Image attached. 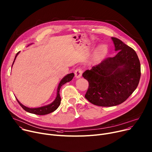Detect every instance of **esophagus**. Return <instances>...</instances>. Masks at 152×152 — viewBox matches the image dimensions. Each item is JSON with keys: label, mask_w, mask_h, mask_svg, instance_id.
<instances>
[{"label": "esophagus", "mask_w": 152, "mask_h": 152, "mask_svg": "<svg viewBox=\"0 0 152 152\" xmlns=\"http://www.w3.org/2000/svg\"><path fill=\"white\" fill-rule=\"evenodd\" d=\"M83 73V69L81 68H77L75 70V74L76 77V78H79V77H81Z\"/></svg>", "instance_id": "esophagus-1"}]
</instances>
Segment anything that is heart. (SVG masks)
Segmentation results:
<instances>
[{
    "mask_svg": "<svg viewBox=\"0 0 152 152\" xmlns=\"http://www.w3.org/2000/svg\"><path fill=\"white\" fill-rule=\"evenodd\" d=\"M106 53V48L104 46H100L96 50V52L95 54V58H99L101 57H102Z\"/></svg>",
    "mask_w": 152,
    "mask_h": 152,
    "instance_id": "1",
    "label": "heart"
}]
</instances>
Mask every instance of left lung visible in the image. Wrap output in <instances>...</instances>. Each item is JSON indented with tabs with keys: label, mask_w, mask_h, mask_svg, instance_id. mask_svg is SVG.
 Returning <instances> with one entry per match:
<instances>
[{
	"label": "left lung",
	"mask_w": 152,
	"mask_h": 152,
	"mask_svg": "<svg viewBox=\"0 0 152 152\" xmlns=\"http://www.w3.org/2000/svg\"><path fill=\"white\" fill-rule=\"evenodd\" d=\"M111 38L118 53L83 74L88 82L86 98L99 106L124 103L136 90L140 77V64L135 50L120 39Z\"/></svg>",
	"instance_id": "left-lung-1"
}]
</instances>
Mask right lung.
Here are the masks:
<instances>
[{
  "instance_id": "right-lung-1",
  "label": "right lung",
  "mask_w": 152,
  "mask_h": 152,
  "mask_svg": "<svg viewBox=\"0 0 152 152\" xmlns=\"http://www.w3.org/2000/svg\"><path fill=\"white\" fill-rule=\"evenodd\" d=\"M19 53V52H18L16 54V55L15 56V60L13 61V64L15 62V59H16V57H17V56L18 55ZM13 65H12V66H13ZM74 76H75V75H74L73 73L68 74L66 76H65L61 80H60V83L58 84V88H57V92L56 98V99H54V101L53 103H51L48 105L44 106H42V107H37V108H29V107H27L24 106L23 104H22L21 103L19 102L17 98H16V99L18 101V103L20 104V106H21L23 107V109H24L26 111H27V112H28L29 113L34 114H36V115H46V114H48L49 113H51L54 112V110H56L58 108V107L60 104V102H61V98H60V88H61V87L64 84H65V83L71 81V80L73 79Z\"/></svg>"
}]
</instances>
